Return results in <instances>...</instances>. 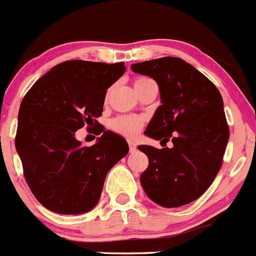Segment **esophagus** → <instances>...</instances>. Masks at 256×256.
Segmentation results:
<instances>
[{
    "label": "esophagus",
    "instance_id": "34e87169",
    "mask_svg": "<svg viewBox=\"0 0 256 256\" xmlns=\"http://www.w3.org/2000/svg\"><path fill=\"white\" fill-rule=\"evenodd\" d=\"M128 144H130V152H136V150H137V144H136V142L134 141H128Z\"/></svg>",
    "mask_w": 256,
    "mask_h": 256
}]
</instances>
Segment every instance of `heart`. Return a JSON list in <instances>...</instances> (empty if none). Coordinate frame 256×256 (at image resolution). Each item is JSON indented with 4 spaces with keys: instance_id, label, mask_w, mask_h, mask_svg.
<instances>
[{
    "instance_id": "heart-1",
    "label": "heart",
    "mask_w": 256,
    "mask_h": 256,
    "mask_svg": "<svg viewBox=\"0 0 256 256\" xmlns=\"http://www.w3.org/2000/svg\"><path fill=\"white\" fill-rule=\"evenodd\" d=\"M151 80L148 78H138L134 82V87L138 84L146 83ZM142 126H144V120L141 118L134 116V115H122V116L115 118L112 122V128L115 132L120 133V134L126 136V137H133L141 130Z\"/></svg>"
}]
</instances>
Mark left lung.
Returning <instances> with one entry per match:
<instances>
[{
  "label": "left lung",
  "instance_id": "obj_1",
  "mask_svg": "<svg viewBox=\"0 0 256 256\" xmlns=\"http://www.w3.org/2000/svg\"><path fill=\"white\" fill-rule=\"evenodd\" d=\"M137 74L152 78L162 105L144 134L172 148L140 144L148 158L140 180L146 195L162 208H178L200 198L222 166L230 138L223 98L218 88L180 58L132 64Z\"/></svg>",
  "mask_w": 256,
  "mask_h": 256
}]
</instances>
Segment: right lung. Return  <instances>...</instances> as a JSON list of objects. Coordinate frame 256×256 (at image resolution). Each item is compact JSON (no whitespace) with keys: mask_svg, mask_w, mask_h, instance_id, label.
I'll return each mask as SVG.
<instances>
[{"mask_svg":"<svg viewBox=\"0 0 256 256\" xmlns=\"http://www.w3.org/2000/svg\"><path fill=\"white\" fill-rule=\"evenodd\" d=\"M126 72L123 62L64 61L40 76L20 104L15 148L24 177L40 204L58 214H83L100 200L106 174L130 151L122 136L105 130V94ZM98 126L96 144L75 137Z\"/></svg>","mask_w":256,"mask_h":256,"instance_id":"1","label":"right lung"}]
</instances>
